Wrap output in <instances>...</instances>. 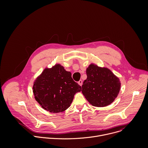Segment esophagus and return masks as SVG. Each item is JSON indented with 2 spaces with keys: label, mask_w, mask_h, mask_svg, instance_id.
I'll use <instances>...</instances> for the list:
<instances>
[{
  "label": "esophagus",
  "mask_w": 148,
  "mask_h": 148,
  "mask_svg": "<svg viewBox=\"0 0 148 148\" xmlns=\"http://www.w3.org/2000/svg\"><path fill=\"white\" fill-rule=\"evenodd\" d=\"M78 84L80 85V86H82V85H83V81L82 80H80L79 82H78Z\"/></svg>",
  "instance_id": "obj_1"
}]
</instances>
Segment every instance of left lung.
I'll return each instance as SVG.
<instances>
[{
	"label": "left lung",
	"mask_w": 148,
	"mask_h": 148,
	"mask_svg": "<svg viewBox=\"0 0 148 148\" xmlns=\"http://www.w3.org/2000/svg\"><path fill=\"white\" fill-rule=\"evenodd\" d=\"M87 78L82 85V93L94 106L104 107L112 104L117 97L120 79L109 69L90 64L86 69Z\"/></svg>",
	"instance_id": "8db88e82"
}]
</instances>
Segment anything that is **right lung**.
Returning a JSON list of instances; mask_svg holds the SVG:
<instances>
[{"instance_id": "1", "label": "right lung", "mask_w": 148, "mask_h": 148, "mask_svg": "<svg viewBox=\"0 0 148 148\" xmlns=\"http://www.w3.org/2000/svg\"><path fill=\"white\" fill-rule=\"evenodd\" d=\"M71 76V73L60 64L43 70L32 87L34 97L42 108L57 113L71 106L74 95L82 91L81 86L73 81Z\"/></svg>"}]
</instances>
